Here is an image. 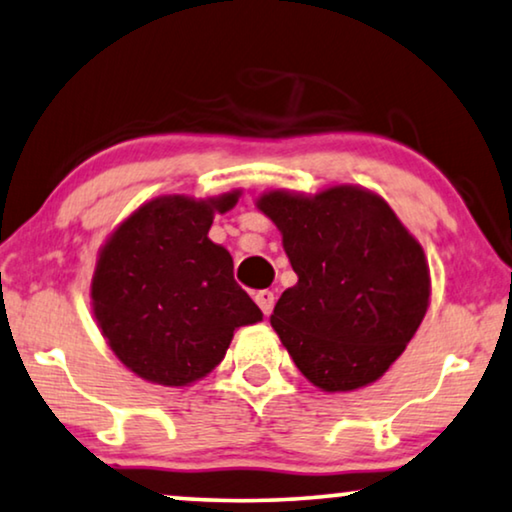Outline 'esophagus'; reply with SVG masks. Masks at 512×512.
<instances>
[{
	"label": "esophagus",
	"mask_w": 512,
	"mask_h": 512,
	"mask_svg": "<svg viewBox=\"0 0 512 512\" xmlns=\"http://www.w3.org/2000/svg\"><path fill=\"white\" fill-rule=\"evenodd\" d=\"M254 300H256V305L261 307L263 314L268 316L270 311H272V307H274V293H272V291H258V293L254 295Z\"/></svg>",
	"instance_id": "esophagus-1"
}]
</instances>
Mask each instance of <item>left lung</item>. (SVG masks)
<instances>
[{
  "label": "left lung",
  "mask_w": 512,
  "mask_h": 512,
  "mask_svg": "<svg viewBox=\"0 0 512 512\" xmlns=\"http://www.w3.org/2000/svg\"><path fill=\"white\" fill-rule=\"evenodd\" d=\"M256 205L281 231L298 274L270 316L295 367L325 392L381 379L429 307L420 242L379 194L353 184L316 196L277 189Z\"/></svg>",
  "instance_id": "left-lung-1"
}]
</instances>
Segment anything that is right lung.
<instances>
[{"mask_svg":"<svg viewBox=\"0 0 512 512\" xmlns=\"http://www.w3.org/2000/svg\"><path fill=\"white\" fill-rule=\"evenodd\" d=\"M240 191L140 205L99 251L92 309L108 346L140 379L182 388L224 360L233 332L261 309L233 279V258L210 233Z\"/></svg>","mask_w":512,"mask_h":512,"instance_id":"add662e5","label":"right lung"}]
</instances>
